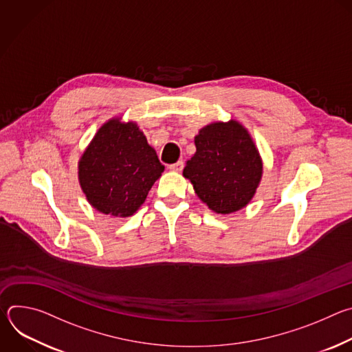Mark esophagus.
Wrapping results in <instances>:
<instances>
[{
  "mask_svg": "<svg viewBox=\"0 0 352 352\" xmlns=\"http://www.w3.org/2000/svg\"><path fill=\"white\" fill-rule=\"evenodd\" d=\"M168 168H170V171L181 173V171H182V168H184V163H182V162H177L175 164H171Z\"/></svg>",
  "mask_w": 352,
  "mask_h": 352,
  "instance_id": "1",
  "label": "esophagus"
}]
</instances>
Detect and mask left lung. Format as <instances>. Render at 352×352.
I'll return each instance as SVG.
<instances>
[{
    "instance_id": "obj_1",
    "label": "left lung",
    "mask_w": 352,
    "mask_h": 352,
    "mask_svg": "<svg viewBox=\"0 0 352 352\" xmlns=\"http://www.w3.org/2000/svg\"><path fill=\"white\" fill-rule=\"evenodd\" d=\"M195 146L182 175L197 197L217 214L243 209L263 175V160L248 129L236 120L216 121L199 131Z\"/></svg>"
}]
</instances>
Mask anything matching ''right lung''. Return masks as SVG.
I'll list each match as a JSON object with an SVG mask.
<instances>
[{
    "label": "right lung",
    "instance_id": "right-lung-1",
    "mask_svg": "<svg viewBox=\"0 0 352 352\" xmlns=\"http://www.w3.org/2000/svg\"><path fill=\"white\" fill-rule=\"evenodd\" d=\"M164 166L133 121L114 117L98 128L78 162L79 185L93 209L131 217Z\"/></svg>",
    "mask_w": 352,
    "mask_h": 352
}]
</instances>
